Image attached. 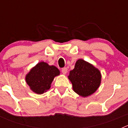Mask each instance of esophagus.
I'll use <instances>...</instances> for the list:
<instances>
[{
  "label": "esophagus",
  "mask_w": 128,
  "mask_h": 128,
  "mask_svg": "<svg viewBox=\"0 0 128 128\" xmlns=\"http://www.w3.org/2000/svg\"><path fill=\"white\" fill-rule=\"evenodd\" d=\"M67 70H67V68H66V67L63 68L62 69V73H63V74H64V75H65V74L67 73Z\"/></svg>",
  "instance_id": "1"
}]
</instances>
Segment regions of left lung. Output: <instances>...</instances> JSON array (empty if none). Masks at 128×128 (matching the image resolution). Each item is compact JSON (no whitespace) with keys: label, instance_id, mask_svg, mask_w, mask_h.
I'll return each mask as SVG.
<instances>
[{"label":"left lung","instance_id":"1","mask_svg":"<svg viewBox=\"0 0 128 128\" xmlns=\"http://www.w3.org/2000/svg\"><path fill=\"white\" fill-rule=\"evenodd\" d=\"M68 78L72 82L73 90L82 98L95 93L101 82L100 70L82 59L77 60Z\"/></svg>","mask_w":128,"mask_h":128}]
</instances>
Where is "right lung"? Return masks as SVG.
Segmentation results:
<instances>
[{"instance_id": "right-lung-1", "label": "right lung", "mask_w": 128, "mask_h": 128, "mask_svg": "<svg viewBox=\"0 0 128 128\" xmlns=\"http://www.w3.org/2000/svg\"><path fill=\"white\" fill-rule=\"evenodd\" d=\"M60 74L56 66L44 62H39L26 76V81L29 88L37 94H43L51 86L54 78Z\"/></svg>"}]
</instances>
